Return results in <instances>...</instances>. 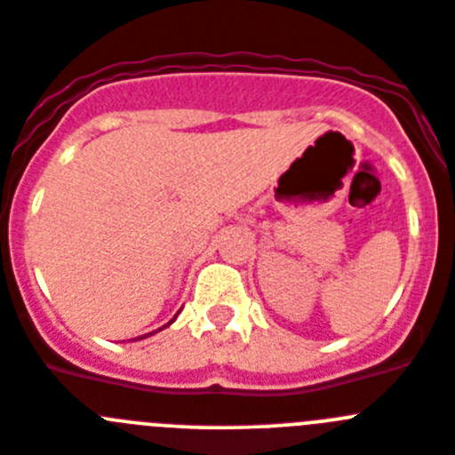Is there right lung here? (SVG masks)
Listing matches in <instances>:
<instances>
[{"mask_svg":"<svg viewBox=\"0 0 455 455\" xmlns=\"http://www.w3.org/2000/svg\"><path fill=\"white\" fill-rule=\"evenodd\" d=\"M159 331H162V328H159ZM150 335H155V332H150ZM139 339H143V337H139Z\"/></svg>","mask_w":455,"mask_h":455,"instance_id":"1","label":"right lung"}]
</instances>
